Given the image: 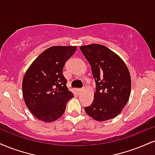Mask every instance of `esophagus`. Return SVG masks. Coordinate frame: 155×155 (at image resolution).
Returning a JSON list of instances; mask_svg holds the SVG:
<instances>
[{
  "label": "esophagus",
  "instance_id": "1",
  "mask_svg": "<svg viewBox=\"0 0 155 155\" xmlns=\"http://www.w3.org/2000/svg\"><path fill=\"white\" fill-rule=\"evenodd\" d=\"M82 91H83V89H79L77 90V92H78V93H81Z\"/></svg>",
  "mask_w": 155,
  "mask_h": 155
}]
</instances>
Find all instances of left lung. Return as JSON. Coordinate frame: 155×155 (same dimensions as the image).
I'll use <instances>...</instances> for the list:
<instances>
[{"label": "left lung", "mask_w": 155, "mask_h": 155, "mask_svg": "<svg viewBox=\"0 0 155 155\" xmlns=\"http://www.w3.org/2000/svg\"><path fill=\"white\" fill-rule=\"evenodd\" d=\"M91 66L96 92L91 105L84 107L87 114L97 121L118 115L128 102L131 81L124 61L105 46L92 44L80 47Z\"/></svg>", "instance_id": "1"}]
</instances>
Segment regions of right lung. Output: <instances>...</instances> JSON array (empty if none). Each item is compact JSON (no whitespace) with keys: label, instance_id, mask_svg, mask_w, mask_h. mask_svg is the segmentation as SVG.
I'll use <instances>...</instances> for the list:
<instances>
[{"label":"right lung","instance_id":"obj_1","mask_svg":"<svg viewBox=\"0 0 155 155\" xmlns=\"http://www.w3.org/2000/svg\"><path fill=\"white\" fill-rule=\"evenodd\" d=\"M76 46H53L35 60L24 74L22 92L28 109L40 120L53 122L62 116L74 94L63 69Z\"/></svg>","mask_w":155,"mask_h":155}]
</instances>
